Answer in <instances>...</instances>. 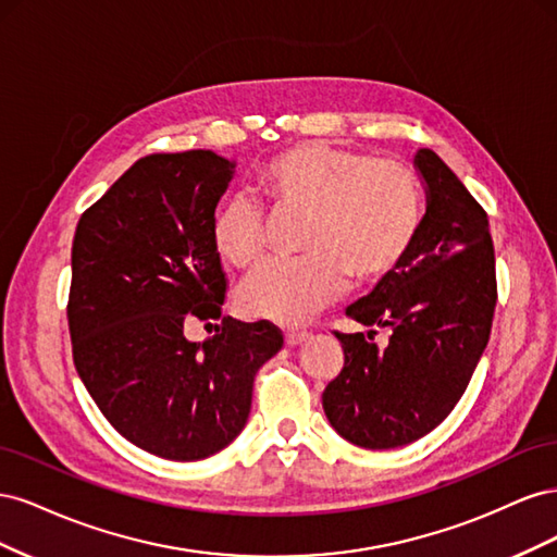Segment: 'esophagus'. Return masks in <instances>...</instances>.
I'll use <instances>...</instances> for the list:
<instances>
[{
    "label": "esophagus",
    "mask_w": 557,
    "mask_h": 557,
    "mask_svg": "<svg viewBox=\"0 0 557 557\" xmlns=\"http://www.w3.org/2000/svg\"><path fill=\"white\" fill-rule=\"evenodd\" d=\"M307 339H309L307 332H295V330L285 332V344H288V346H299L301 342H307Z\"/></svg>",
    "instance_id": "34e87169"
}]
</instances>
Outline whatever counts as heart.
Here are the masks:
<instances>
[{"instance_id": "b5f03b06", "label": "heart", "mask_w": 557, "mask_h": 557, "mask_svg": "<svg viewBox=\"0 0 557 557\" xmlns=\"http://www.w3.org/2000/svg\"><path fill=\"white\" fill-rule=\"evenodd\" d=\"M274 218H301L297 262H272L239 290L246 318L301 325L346 288L395 274L411 252L423 201L416 174L395 160L358 150L297 144L269 158L258 174ZM211 244L223 262L250 269L264 258L262 213L248 199L223 201L211 215Z\"/></svg>"}]
</instances>
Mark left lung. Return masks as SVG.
I'll return each mask as SVG.
<instances>
[{
    "mask_svg": "<svg viewBox=\"0 0 557 557\" xmlns=\"http://www.w3.org/2000/svg\"><path fill=\"white\" fill-rule=\"evenodd\" d=\"M428 211L395 274L346 309L367 327H387L379 348L367 334L334 332L344 369L323 393L330 425L350 444L407 446L453 411L487 346L497 305L487 213L430 148L413 158Z\"/></svg>",
    "mask_w": 557,
    "mask_h": 557,
    "instance_id": "8db88e82",
    "label": "left lung"
}]
</instances>
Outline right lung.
<instances>
[{
  "instance_id": "right-lung-1",
  "label": "right lung",
  "mask_w": 557,
  "mask_h": 557,
  "mask_svg": "<svg viewBox=\"0 0 557 557\" xmlns=\"http://www.w3.org/2000/svg\"><path fill=\"white\" fill-rule=\"evenodd\" d=\"M234 162L213 150L134 162L81 215L72 246L70 318L76 372L127 442L193 462L234 442L252 379L283 346L276 325L221 313L227 278L211 215ZM190 317L221 319L207 343Z\"/></svg>"
}]
</instances>
